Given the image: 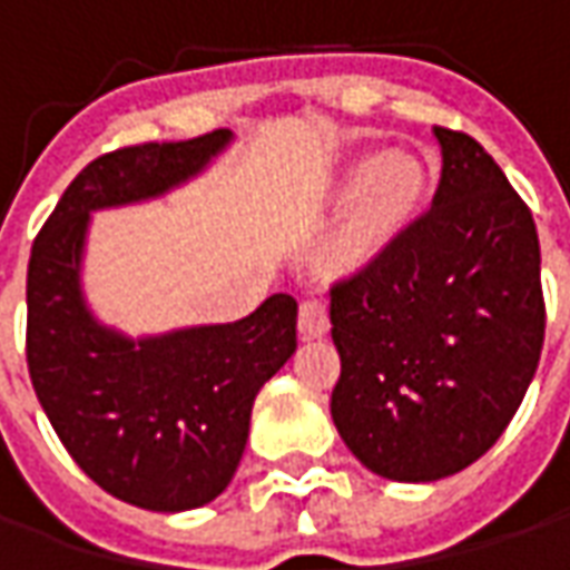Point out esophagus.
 Returning <instances> with one entry per match:
<instances>
[{"instance_id": "1", "label": "esophagus", "mask_w": 570, "mask_h": 570, "mask_svg": "<svg viewBox=\"0 0 570 570\" xmlns=\"http://www.w3.org/2000/svg\"><path fill=\"white\" fill-rule=\"evenodd\" d=\"M330 330V314L323 308V302L317 298H308V302H302V308H298V335L302 338H321Z\"/></svg>"}]
</instances>
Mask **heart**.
Masks as SVG:
<instances>
[{"label":"heart","instance_id":"b5f03b06","mask_svg":"<svg viewBox=\"0 0 570 570\" xmlns=\"http://www.w3.org/2000/svg\"><path fill=\"white\" fill-rule=\"evenodd\" d=\"M430 191V167L409 151L360 155L333 183L330 198L345 210L323 240L321 259L333 274L370 268L419 219Z\"/></svg>","mask_w":570,"mask_h":570}]
</instances>
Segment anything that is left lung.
Masks as SVG:
<instances>
[{"instance_id": "left-lung-1", "label": "left lung", "mask_w": 570, "mask_h": 570, "mask_svg": "<svg viewBox=\"0 0 570 570\" xmlns=\"http://www.w3.org/2000/svg\"><path fill=\"white\" fill-rule=\"evenodd\" d=\"M433 134L442 176L430 210L330 293L335 428L394 482H436L489 452L538 372L547 326L525 200L473 137Z\"/></svg>"}]
</instances>
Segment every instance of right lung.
Returning <instances> with one entry per match:
<instances>
[{"instance_id":"add662e5","label":"right lung","mask_w":570,"mask_h":570,"mask_svg":"<svg viewBox=\"0 0 570 570\" xmlns=\"http://www.w3.org/2000/svg\"><path fill=\"white\" fill-rule=\"evenodd\" d=\"M232 130L142 142L94 158L32 240L27 366L72 461L112 498L155 513L195 510L235 476L259 387L296 351V298L274 293L249 317L128 338L81 293L94 210L158 198L198 176Z\"/></svg>"}]
</instances>
